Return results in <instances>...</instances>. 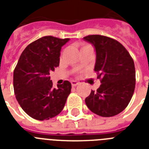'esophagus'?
Returning <instances> with one entry per match:
<instances>
[{
    "mask_svg": "<svg viewBox=\"0 0 149 149\" xmlns=\"http://www.w3.org/2000/svg\"><path fill=\"white\" fill-rule=\"evenodd\" d=\"M71 84H72V86H76L79 84V83L77 81H75V80H72V81H71Z\"/></svg>",
    "mask_w": 149,
    "mask_h": 149,
    "instance_id": "esophagus-1",
    "label": "esophagus"
}]
</instances>
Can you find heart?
I'll use <instances>...</instances> for the list:
<instances>
[{"label":"heart","mask_w":149,"mask_h":149,"mask_svg":"<svg viewBox=\"0 0 149 149\" xmlns=\"http://www.w3.org/2000/svg\"><path fill=\"white\" fill-rule=\"evenodd\" d=\"M84 46H86V45H84ZM84 46H83V47H84Z\"/></svg>","instance_id":"obj_1"}]
</instances>
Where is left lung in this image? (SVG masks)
Here are the masks:
<instances>
[{
    "label": "left lung",
    "mask_w": 149,
    "mask_h": 149,
    "mask_svg": "<svg viewBox=\"0 0 149 149\" xmlns=\"http://www.w3.org/2000/svg\"><path fill=\"white\" fill-rule=\"evenodd\" d=\"M96 50L94 70L100 80L97 91H91L85 99L93 113L101 117H113L125 110L135 87V68L133 58L113 38L100 35L84 37Z\"/></svg>",
    "instance_id": "obj_1"
}]
</instances>
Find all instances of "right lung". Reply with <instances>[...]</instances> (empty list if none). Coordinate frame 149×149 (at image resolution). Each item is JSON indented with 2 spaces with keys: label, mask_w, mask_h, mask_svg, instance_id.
<instances>
[{
  "label": "right lung",
  "mask_w": 149,
  "mask_h": 149,
  "mask_svg": "<svg viewBox=\"0 0 149 149\" xmlns=\"http://www.w3.org/2000/svg\"><path fill=\"white\" fill-rule=\"evenodd\" d=\"M70 38L44 36L29 44L22 52L14 70V91L18 104L31 118L49 120L63 111L71 92L65 80L52 88L49 74L59 65L62 46Z\"/></svg>",
  "instance_id": "1"
}]
</instances>
